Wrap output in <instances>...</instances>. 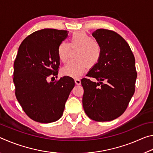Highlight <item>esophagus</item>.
Wrapping results in <instances>:
<instances>
[{"label": "esophagus", "instance_id": "esophagus-1", "mask_svg": "<svg viewBox=\"0 0 153 153\" xmlns=\"http://www.w3.org/2000/svg\"><path fill=\"white\" fill-rule=\"evenodd\" d=\"M75 83L76 85H80L81 84V81L79 79H75Z\"/></svg>", "mask_w": 153, "mask_h": 153}]
</instances>
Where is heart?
<instances>
[{"mask_svg": "<svg viewBox=\"0 0 153 153\" xmlns=\"http://www.w3.org/2000/svg\"><path fill=\"white\" fill-rule=\"evenodd\" d=\"M71 48L77 50L76 59L69 61L62 72L66 76L79 77L87 68L97 65L102 56V48L99 43L93 40L92 36L84 32H74L70 38V43L62 42L57 48V55L61 62L65 63L71 53Z\"/></svg>", "mask_w": 153, "mask_h": 153, "instance_id": "heart-1", "label": "heart"}]
</instances>
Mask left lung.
<instances>
[{
    "instance_id": "1",
    "label": "left lung",
    "mask_w": 153,
    "mask_h": 153,
    "mask_svg": "<svg viewBox=\"0 0 153 153\" xmlns=\"http://www.w3.org/2000/svg\"><path fill=\"white\" fill-rule=\"evenodd\" d=\"M92 36L102 48V56L83 78L85 113L96 121H109L125 112L135 92V58L128 42L113 30L98 29Z\"/></svg>"
}]
</instances>
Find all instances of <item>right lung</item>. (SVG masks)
<instances>
[{"label": "right lung", "instance_id": "right-lung-1", "mask_svg": "<svg viewBox=\"0 0 153 153\" xmlns=\"http://www.w3.org/2000/svg\"><path fill=\"white\" fill-rule=\"evenodd\" d=\"M67 34L66 30H38L27 36L19 47L14 62L15 97L25 114L37 122L59 120L75 86L74 79L69 76L48 82V78L57 77V48Z\"/></svg>", "mask_w": 153, "mask_h": 153}]
</instances>
